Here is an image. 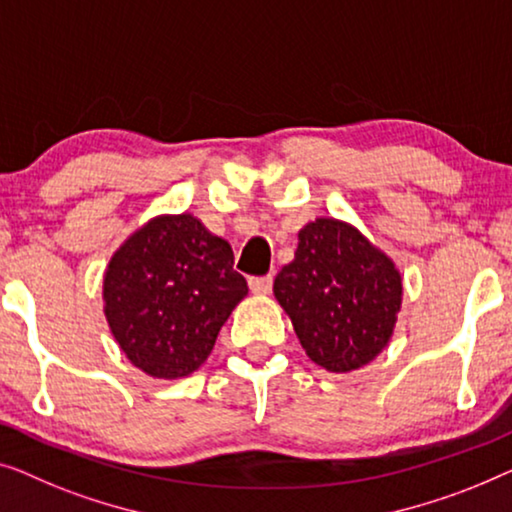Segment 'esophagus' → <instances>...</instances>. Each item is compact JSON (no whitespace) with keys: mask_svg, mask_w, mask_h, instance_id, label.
<instances>
[{"mask_svg":"<svg viewBox=\"0 0 512 512\" xmlns=\"http://www.w3.org/2000/svg\"><path fill=\"white\" fill-rule=\"evenodd\" d=\"M248 287L255 294H269L273 287V278L271 276H253V278H248Z\"/></svg>","mask_w":512,"mask_h":512,"instance_id":"34e87169","label":"esophagus"}]
</instances>
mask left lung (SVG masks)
Returning <instances> with one entry per match:
<instances>
[{
	"label": "left lung",
	"instance_id": "left-lung-1",
	"mask_svg": "<svg viewBox=\"0 0 512 512\" xmlns=\"http://www.w3.org/2000/svg\"><path fill=\"white\" fill-rule=\"evenodd\" d=\"M306 355L345 373L369 364L390 341L401 308L392 259L345 222L318 218L299 232V248L273 280Z\"/></svg>",
	"mask_w": 512,
	"mask_h": 512
}]
</instances>
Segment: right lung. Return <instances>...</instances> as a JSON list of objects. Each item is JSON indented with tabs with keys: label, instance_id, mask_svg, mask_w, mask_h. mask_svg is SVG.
<instances>
[{
	"label": "right lung",
	"instance_id": "1",
	"mask_svg": "<svg viewBox=\"0 0 512 512\" xmlns=\"http://www.w3.org/2000/svg\"><path fill=\"white\" fill-rule=\"evenodd\" d=\"M246 294L232 246L192 215H167L113 255L104 313L129 362L153 378H183L206 362Z\"/></svg>",
	"mask_w": 512,
	"mask_h": 512
}]
</instances>
